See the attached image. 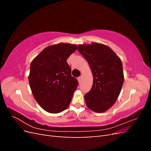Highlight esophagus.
I'll return each instance as SVG.
<instances>
[{
    "instance_id": "34e87169",
    "label": "esophagus",
    "mask_w": 151,
    "mask_h": 151,
    "mask_svg": "<svg viewBox=\"0 0 151 151\" xmlns=\"http://www.w3.org/2000/svg\"><path fill=\"white\" fill-rule=\"evenodd\" d=\"M78 81H79V83H81V81H82V76H80L78 77Z\"/></svg>"
}]
</instances>
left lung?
I'll return each instance as SVG.
<instances>
[{
    "instance_id": "1",
    "label": "left lung",
    "mask_w": 151,
    "mask_h": 151,
    "mask_svg": "<svg viewBox=\"0 0 151 151\" xmlns=\"http://www.w3.org/2000/svg\"><path fill=\"white\" fill-rule=\"evenodd\" d=\"M77 50L88 61L93 84L85 94L86 104L96 113L107 111L117 100L124 81L122 62L106 45L92 43L79 45Z\"/></svg>"
}]
</instances>
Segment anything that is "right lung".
<instances>
[{
    "label": "right lung",
    "instance_id": "obj_1",
    "mask_svg": "<svg viewBox=\"0 0 151 151\" xmlns=\"http://www.w3.org/2000/svg\"><path fill=\"white\" fill-rule=\"evenodd\" d=\"M77 45L58 43L42 50L31 63L28 76L30 88L44 110L58 113L69 106L78 82L71 76L67 59Z\"/></svg>",
    "mask_w": 151,
    "mask_h": 151
}]
</instances>
